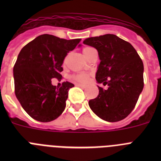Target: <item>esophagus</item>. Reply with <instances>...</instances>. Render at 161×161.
Wrapping results in <instances>:
<instances>
[{"instance_id": "esophagus-1", "label": "esophagus", "mask_w": 161, "mask_h": 161, "mask_svg": "<svg viewBox=\"0 0 161 161\" xmlns=\"http://www.w3.org/2000/svg\"><path fill=\"white\" fill-rule=\"evenodd\" d=\"M76 85H77V86H80V87H81V88H85V85H82V84H76Z\"/></svg>"}]
</instances>
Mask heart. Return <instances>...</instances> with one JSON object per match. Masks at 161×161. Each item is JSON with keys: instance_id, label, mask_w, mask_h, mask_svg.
<instances>
[{"instance_id": "b5f03b06", "label": "heart", "mask_w": 161, "mask_h": 161, "mask_svg": "<svg viewBox=\"0 0 161 161\" xmlns=\"http://www.w3.org/2000/svg\"><path fill=\"white\" fill-rule=\"evenodd\" d=\"M93 47H86L83 49V54L84 55H87L89 52H91L92 51H93ZM89 75L86 73H77V74H73L72 76V79L74 81L79 82V83H83L85 84L87 83L88 80H89Z\"/></svg>"}]
</instances>
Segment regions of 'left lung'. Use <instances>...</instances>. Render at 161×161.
<instances>
[{
  "label": "left lung",
  "mask_w": 161,
  "mask_h": 161,
  "mask_svg": "<svg viewBox=\"0 0 161 161\" xmlns=\"http://www.w3.org/2000/svg\"><path fill=\"white\" fill-rule=\"evenodd\" d=\"M84 44L98 52L100 64L96 73L99 93L89 100L91 109L110 123L123 120L133 110L143 89V64L130 42L114 35L85 39Z\"/></svg>",
  "instance_id": "left-lung-1"
}]
</instances>
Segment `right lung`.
<instances>
[{
    "label": "right lung",
    "instance_id": "add662e5",
    "mask_svg": "<svg viewBox=\"0 0 161 161\" xmlns=\"http://www.w3.org/2000/svg\"><path fill=\"white\" fill-rule=\"evenodd\" d=\"M80 40L42 35L21 50L14 67V92L25 111L35 120L51 122L64 110L68 90L74 85L66 81L56 87L52 79H62L64 59Z\"/></svg>",
    "mask_w": 161,
    "mask_h": 161
}]
</instances>
